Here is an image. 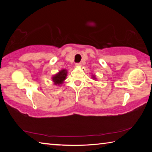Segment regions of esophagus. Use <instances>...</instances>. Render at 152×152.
<instances>
[{
    "label": "esophagus",
    "mask_w": 152,
    "mask_h": 152,
    "mask_svg": "<svg viewBox=\"0 0 152 152\" xmlns=\"http://www.w3.org/2000/svg\"><path fill=\"white\" fill-rule=\"evenodd\" d=\"M76 67H80L81 66V64L80 63H76Z\"/></svg>",
    "instance_id": "obj_1"
}]
</instances>
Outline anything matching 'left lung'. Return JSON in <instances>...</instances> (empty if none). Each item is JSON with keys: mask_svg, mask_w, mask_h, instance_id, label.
I'll list each match as a JSON object with an SVG mask.
<instances>
[{"mask_svg": "<svg viewBox=\"0 0 152 152\" xmlns=\"http://www.w3.org/2000/svg\"><path fill=\"white\" fill-rule=\"evenodd\" d=\"M92 78L94 80H96V76L94 75V74H92Z\"/></svg>", "mask_w": 152, "mask_h": 152, "instance_id": "left-lung-1", "label": "left lung"}]
</instances>
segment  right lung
I'll return each instance as SVG.
<instances>
[{
	"label": "right lung",
	"mask_w": 152,
	"mask_h": 152,
	"mask_svg": "<svg viewBox=\"0 0 152 152\" xmlns=\"http://www.w3.org/2000/svg\"><path fill=\"white\" fill-rule=\"evenodd\" d=\"M68 71L66 69H62L58 72L57 74H56L51 77L52 82L54 85L61 86L62 84L67 77Z\"/></svg>",
	"instance_id": "1"
}]
</instances>
